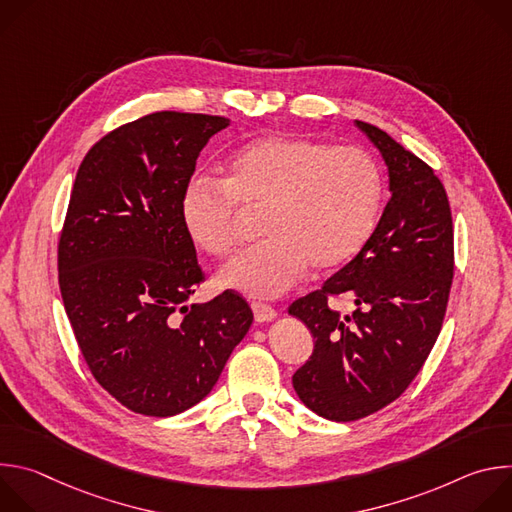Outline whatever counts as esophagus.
Masks as SVG:
<instances>
[{"label": "esophagus", "instance_id": "esophagus-1", "mask_svg": "<svg viewBox=\"0 0 512 512\" xmlns=\"http://www.w3.org/2000/svg\"><path fill=\"white\" fill-rule=\"evenodd\" d=\"M251 308H253V314H255L257 322H271V320L277 318V310L273 306H269V304L253 302Z\"/></svg>", "mask_w": 512, "mask_h": 512}]
</instances>
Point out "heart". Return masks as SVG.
<instances>
[{
	"label": "heart",
	"instance_id": "obj_1",
	"mask_svg": "<svg viewBox=\"0 0 512 512\" xmlns=\"http://www.w3.org/2000/svg\"><path fill=\"white\" fill-rule=\"evenodd\" d=\"M381 200V170L364 150L265 135L233 154L225 180L192 178L180 218L200 249L221 257L239 243L238 206H265V239L229 261L218 279L253 298H277L310 265L326 271L350 261L371 239Z\"/></svg>",
	"mask_w": 512,
	"mask_h": 512
}]
</instances>
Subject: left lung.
I'll use <instances>...</instances> for the list:
<instances>
[{
  "mask_svg": "<svg viewBox=\"0 0 512 512\" xmlns=\"http://www.w3.org/2000/svg\"><path fill=\"white\" fill-rule=\"evenodd\" d=\"M354 123L383 154L391 198L358 255L289 306L316 340L291 381L306 407L332 421L367 417L405 393L440 336L454 277L444 184L383 129ZM336 295L355 302L350 317L327 306Z\"/></svg>",
  "mask_w": 512,
  "mask_h": 512,
  "instance_id": "8db88e82",
  "label": "left lung"
}]
</instances>
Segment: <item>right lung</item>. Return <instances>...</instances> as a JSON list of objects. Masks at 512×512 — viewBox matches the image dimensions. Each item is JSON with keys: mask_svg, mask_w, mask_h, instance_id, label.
I'll list each match as a JSON object with an SVG mask.
<instances>
[{"mask_svg": "<svg viewBox=\"0 0 512 512\" xmlns=\"http://www.w3.org/2000/svg\"><path fill=\"white\" fill-rule=\"evenodd\" d=\"M227 117L158 111L101 137L79 166L58 241L66 316L95 381L127 409L170 417L202 401L253 312L233 289L184 302L206 279L180 202Z\"/></svg>", "mask_w": 512, "mask_h": 512, "instance_id": "1", "label": "right lung"}]
</instances>
